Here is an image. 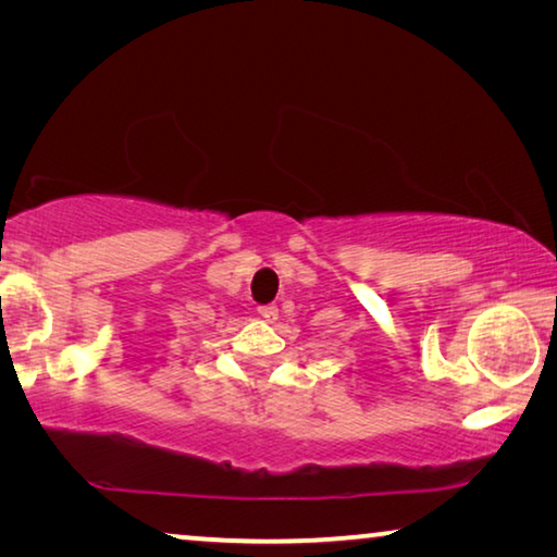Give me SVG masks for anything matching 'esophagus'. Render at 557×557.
Returning a JSON list of instances; mask_svg holds the SVG:
<instances>
[{
	"mask_svg": "<svg viewBox=\"0 0 557 557\" xmlns=\"http://www.w3.org/2000/svg\"><path fill=\"white\" fill-rule=\"evenodd\" d=\"M258 314L265 319L268 324H275L277 322V307L275 305H268V307H260Z\"/></svg>",
	"mask_w": 557,
	"mask_h": 557,
	"instance_id": "obj_1",
	"label": "esophagus"
}]
</instances>
